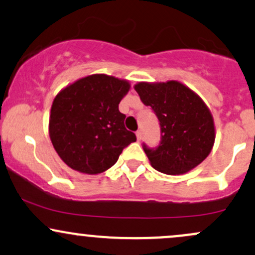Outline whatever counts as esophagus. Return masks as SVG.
<instances>
[{"label": "esophagus", "instance_id": "esophagus-1", "mask_svg": "<svg viewBox=\"0 0 255 255\" xmlns=\"http://www.w3.org/2000/svg\"><path fill=\"white\" fill-rule=\"evenodd\" d=\"M135 134H136V140H137V141H141V139H142V133H141V130H137Z\"/></svg>", "mask_w": 255, "mask_h": 255}]
</instances>
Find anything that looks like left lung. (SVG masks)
Instances as JSON below:
<instances>
[{"label": "left lung", "instance_id": "1", "mask_svg": "<svg viewBox=\"0 0 255 255\" xmlns=\"http://www.w3.org/2000/svg\"><path fill=\"white\" fill-rule=\"evenodd\" d=\"M134 89L159 120L160 144L144 151L151 165L168 175L191 171L210 154L216 129L212 114L194 91L176 80L137 83Z\"/></svg>", "mask_w": 255, "mask_h": 255}]
</instances>
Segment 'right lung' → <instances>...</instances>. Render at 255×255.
Wrapping results in <instances>:
<instances>
[{
	"instance_id": "add662e5",
	"label": "right lung",
	"mask_w": 255,
	"mask_h": 255,
	"mask_svg": "<svg viewBox=\"0 0 255 255\" xmlns=\"http://www.w3.org/2000/svg\"><path fill=\"white\" fill-rule=\"evenodd\" d=\"M130 89L128 80L92 74L66 86L55 97L49 135L55 151L73 170L97 175L118 162L136 141L126 129L119 104Z\"/></svg>"
}]
</instances>
